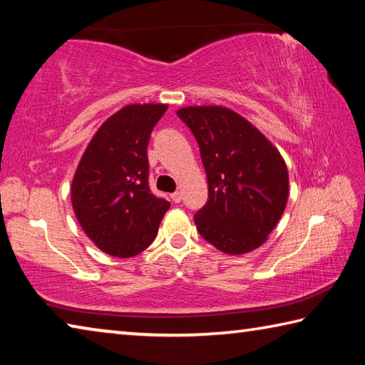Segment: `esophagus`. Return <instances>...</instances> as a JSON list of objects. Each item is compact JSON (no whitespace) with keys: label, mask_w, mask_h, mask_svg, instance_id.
I'll return each mask as SVG.
<instances>
[{"label":"esophagus","mask_w":365,"mask_h":365,"mask_svg":"<svg viewBox=\"0 0 365 365\" xmlns=\"http://www.w3.org/2000/svg\"><path fill=\"white\" fill-rule=\"evenodd\" d=\"M170 197H172V201H174V202H180L183 196H182L180 191H175V193L170 195Z\"/></svg>","instance_id":"obj_1"}]
</instances>
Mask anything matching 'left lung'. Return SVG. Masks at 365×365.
I'll list each match as a JSON object with an SVG mask.
<instances>
[{
    "instance_id": "obj_1",
    "label": "left lung",
    "mask_w": 365,
    "mask_h": 365,
    "mask_svg": "<svg viewBox=\"0 0 365 365\" xmlns=\"http://www.w3.org/2000/svg\"><path fill=\"white\" fill-rule=\"evenodd\" d=\"M177 114L193 132L207 175V202L195 214L197 232L225 255L255 251L287 207L285 159L259 128L225 106H187Z\"/></svg>"
}]
</instances>
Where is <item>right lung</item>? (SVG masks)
I'll return each instance as SVG.
<instances>
[{"instance_id": "obj_1", "label": "right lung", "mask_w": 365, "mask_h": 365, "mask_svg": "<svg viewBox=\"0 0 365 365\" xmlns=\"http://www.w3.org/2000/svg\"><path fill=\"white\" fill-rule=\"evenodd\" d=\"M168 104H127L101 123L80 158L71 201L80 227L103 252L140 255L156 238L170 202L148 187V141Z\"/></svg>"}]
</instances>
